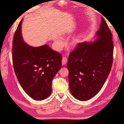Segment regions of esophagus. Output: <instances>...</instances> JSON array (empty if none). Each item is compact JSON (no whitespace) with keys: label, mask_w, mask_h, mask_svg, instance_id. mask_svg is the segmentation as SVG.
<instances>
[{"label":"esophagus","mask_w":124,"mask_h":124,"mask_svg":"<svg viewBox=\"0 0 124 124\" xmlns=\"http://www.w3.org/2000/svg\"><path fill=\"white\" fill-rule=\"evenodd\" d=\"M67 61H68V59L66 57H63L62 59V65H66Z\"/></svg>","instance_id":"obj_1"}]
</instances>
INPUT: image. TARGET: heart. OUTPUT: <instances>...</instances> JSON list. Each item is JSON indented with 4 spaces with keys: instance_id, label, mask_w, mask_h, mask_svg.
Instances as JSON below:
<instances>
[{
    "instance_id": "obj_1",
    "label": "heart",
    "mask_w": 124,
    "mask_h": 124,
    "mask_svg": "<svg viewBox=\"0 0 124 124\" xmlns=\"http://www.w3.org/2000/svg\"><path fill=\"white\" fill-rule=\"evenodd\" d=\"M79 42V39L77 37H74L71 40L69 45L71 47L76 46ZM55 46L56 49L57 51H60L63 46V41L61 38H57L55 41Z\"/></svg>"
}]
</instances>
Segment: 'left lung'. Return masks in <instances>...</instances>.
<instances>
[{
    "instance_id": "8db88e82",
    "label": "left lung",
    "mask_w": 124,
    "mask_h": 124,
    "mask_svg": "<svg viewBox=\"0 0 124 124\" xmlns=\"http://www.w3.org/2000/svg\"><path fill=\"white\" fill-rule=\"evenodd\" d=\"M97 36L99 37L93 42L78 44L68 57L70 90L81 101L92 98L100 91L112 68V35L103 18Z\"/></svg>"
}]
</instances>
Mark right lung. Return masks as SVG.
I'll return each mask as SVG.
<instances>
[{
    "mask_svg": "<svg viewBox=\"0 0 124 124\" xmlns=\"http://www.w3.org/2000/svg\"><path fill=\"white\" fill-rule=\"evenodd\" d=\"M20 22L12 41V61L22 87L35 100L47 98L52 92V82L62 67V55L47 45L34 47L24 42Z\"/></svg>",
    "mask_w": 124,
    "mask_h": 124,
    "instance_id": "right-lung-1",
    "label": "right lung"
}]
</instances>
